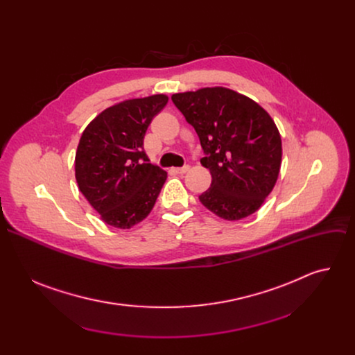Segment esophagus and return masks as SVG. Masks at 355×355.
<instances>
[{
  "instance_id": "34e87169",
  "label": "esophagus",
  "mask_w": 355,
  "mask_h": 355,
  "mask_svg": "<svg viewBox=\"0 0 355 355\" xmlns=\"http://www.w3.org/2000/svg\"><path fill=\"white\" fill-rule=\"evenodd\" d=\"M188 170H189V166H184V167H177V168H174V171H175L177 174H185Z\"/></svg>"
}]
</instances>
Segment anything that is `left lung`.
Wrapping results in <instances>:
<instances>
[{"label": "left lung", "instance_id": "1", "mask_svg": "<svg viewBox=\"0 0 355 355\" xmlns=\"http://www.w3.org/2000/svg\"><path fill=\"white\" fill-rule=\"evenodd\" d=\"M175 107L193 126L212 184L202 205L225 220L260 209L279 175L282 141L270 114L256 101L226 87L173 94Z\"/></svg>", "mask_w": 355, "mask_h": 355}]
</instances>
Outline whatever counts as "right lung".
Wrapping results in <instances>:
<instances>
[{
	"label": "right lung",
	"mask_w": 355,
	"mask_h": 355,
	"mask_svg": "<svg viewBox=\"0 0 355 355\" xmlns=\"http://www.w3.org/2000/svg\"><path fill=\"white\" fill-rule=\"evenodd\" d=\"M168 103L166 94L125 99L96 115L76 151V180L107 225L130 229L153 209L167 173L148 163L146 130Z\"/></svg>",
	"instance_id": "add662e5"
}]
</instances>
